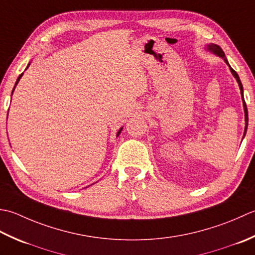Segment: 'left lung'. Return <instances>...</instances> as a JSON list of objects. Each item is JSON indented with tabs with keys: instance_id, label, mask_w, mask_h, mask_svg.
<instances>
[{
	"instance_id": "8db88e82",
	"label": "left lung",
	"mask_w": 255,
	"mask_h": 255,
	"mask_svg": "<svg viewBox=\"0 0 255 255\" xmlns=\"http://www.w3.org/2000/svg\"><path fill=\"white\" fill-rule=\"evenodd\" d=\"M207 49L209 50V51H211V53H214L215 55H217V56L221 57V58L226 61V64H227L228 66H229V68H230V70H231V72H232L233 77H235L236 79H237L238 84H239V87H240L241 97H242V101H243V108H244V117H246V128H244V135H246V133H247V128H248V122H249V118H248V109H247V105H246V101H244V97H243V87H242V84H241V80H240V78H239V76H238L237 72H236L235 70H233V69L231 68V67H230L229 62H228V60H227V58H226V56H225V53H223V50L221 49L220 46H218V45H216V44H210V45H208Z\"/></svg>"
}]
</instances>
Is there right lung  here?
<instances>
[{"instance_id":"obj_1","label":"right lung","mask_w":255,"mask_h":255,"mask_svg":"<svg viewBox=\"0 0 255 255\" xmlns=\"http://www.w3.org/2000/svg\"><path fill=\"white\" fill-rule=\"evenodd\" d=\"M28 66H29V64L27 65V67H26V69H27V68H28ZM22 76H23V74H20V75L18 76V78H17V80H16V82H15V86H14V88H13V91H14V89H15V87H16V85L18 84V81H19V79H20V78H22ZM13 91H12V95H13ZM122 128H121L120 129H119V132H118V134H117V136H119V135H120V133H121V131H122Z\"/></svg>"}]
</instances>
